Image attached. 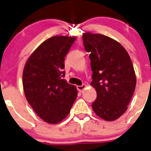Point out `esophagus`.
I'll use <instances>...</instances> for the list:
<instances>
[{
  "label": "esophagus",
  "instance_id": "1",
  "mask_svg": "<svg viewBox=\"0 0 151 151\" xmlns=\"http://www.w3.org/2000/svg\"><path fill=\"white\" fill-rule=\"evenodd\" d=\"M86 86L85 84H82L81 86H77V90H79L80 92H83V90H84L85 88H86Z\"/></svg>",
  "mask_w": 151,
  "mask_h": 151
}]
</instances>
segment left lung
<instances>
[{
    "label": "left lung",
    "mask_w": 151,
    "mask_h": 151,
    "mask_svg": "<svg viewBox=\"0 0 151 151\" xmlns=\"http://www.w3.org/2000/svg\"><path fill=\"white\" fill-rule=\"evenodd\" d=\"M83 41L90 52L91 85L97 96L92 108L99 117L113 121L126 111L135 90L132 60L124 47L108 36L85 32Z\"/></svg>",
    "instance_id": "8db88e82"
}]
</instances>
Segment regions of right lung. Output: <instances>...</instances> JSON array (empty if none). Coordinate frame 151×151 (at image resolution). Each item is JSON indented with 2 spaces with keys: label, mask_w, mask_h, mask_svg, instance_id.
I'll use <instances>...</instances> for the list:
<instances>
[{
  "label": "right lung",
  "mask_w": 151,
  "mask_h": 151,
  "mask_svg": "<svg viewBox=\"0 0 151 151\" xmlns=\"http://www.w3.org/2000/svg\"><path fill=\"white\" fill-rule=\"evenodd\" d=\"M75 38L53 36L43 42L24 67L23 85L28 103L39 117L57 124L69 114L77 96L74 85L64 80L65 58Z\"/></svg>",
  "instance_id": "obj_1"
}]
</instances>
